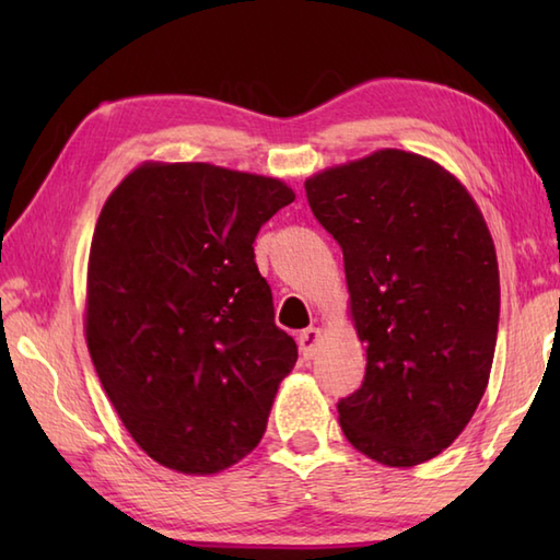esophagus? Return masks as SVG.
Returning <instances> with one entry per match:
<instances>
[{
	"label": "esophagus",
	"mask_w": 560,
	"mask_h": 560,
	"mask_svg": "<svg viewBox=\"0 0 560 560\" xmlns=\"http://www.w3.org/2000/svg\"><path fill=\"white\" fill-rule=\"evenodd\" d=\"M323 337L325 335H323V329H319V327H307V329L301 331L299 343H301V351H303L305 359H313V355H317L319 343H323Z\"/></svg>",
	"instance_id": "obj_1"
}]
</instances>
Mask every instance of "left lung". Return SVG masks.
Listing matches in <instances>:
<instances>
[{"instance_id": "obj_1", "label": "left lung", "mask_w": 560, "mask_h": 560, "mask_svg": "<svg viewBox=\"0 0 560 560\" xmlns=\"http://www.w3.org/2000/svg\"><path fill=\"white\" fill-rule=\"evenodd\" d=\"M343 253L365 377L337 404L349 443L387 467L438 457L489 387L501 279L489 225L433 159L380 149L305 180Z\"/></svg>"}]
</instances>
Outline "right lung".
I'll use <instances>...</instances> for the list:
<instances>
[{
    "mask_svg": "<svg viewBox=\"0 0 560 560\" xmlns=\"http://www.w3.org/2000/svg\"><path fill=\"white\" fill-rule=\"evenodd\" d=\"M293 199L279 177L165 161L105 199L83 331L117 416L163 467L209 477L265 435L299 349L273 325L253 243Z\"/></svg>",
    "mask_w": 560,
    "mask_h": 560,
    "instance_id": "right-lung-1",
    "label": "right lung"
}]
</instances>
